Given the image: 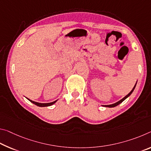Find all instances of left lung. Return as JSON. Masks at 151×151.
<instances>
[{"label":"left lung","instance_id":"obj_1","mask_svg":"<svg viewBox=\"0 0 151 151\" xmlns=\"http://www.w3.org/2000/svg\"><path fill=\"white\" fill-rule=\"evenodd\" d=\"M136 85H134V88H132V91H130V93H128V94L127 95H126V96H125V97H124L123 98V99H122L121 100H119V101H118V102H116V103H115V104H111V105H107V106H106V107H116V106H118V105H119V104H120L122 102V101H124V100H125V99H126V98H127V97H129V96H130V95L132 94V92H133V91H134V88H135V87H136Z\"/></svg>","mask_w":151,"mask_h":151}]
</instances>
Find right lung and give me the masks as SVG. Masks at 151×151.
Returning <instances> with one entry per match:
<instances>
[{
	"label": "right lung",
	"mask_w": 151,
	"mask_h": 151,
	"mask_svg": "<svg viewBox=\"0 0 151 151\" xmlns=\"http://www.w3.org/2000/svg\"><path fill=\"white\" fill-rule=\"evenodd\" d=\"M29 101H30L32 103H33V104H34L35 105H36V106H39V107H47V106H52V105H53L54 104H55V103L56 102V101H53V102H51V103H47V104H41V103H37V102H35V101H32V100L29 99Z\"/></svg>",
	"instance_id": "add662e5"
}]
</instances>
